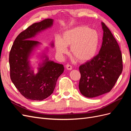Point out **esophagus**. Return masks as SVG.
Masks as SVG:
<instances>
[{
    "instance_id": "esophagus-1",
    "label": "esophagus",
    "mask_w": 131,
    "mask_h": 131,
    "mask_svg": "<svg viewBox=\"0 0 131 131\" xmlns=\"http://www.w3.org/2000/svg\"><path fill=\"white\" fill-rule=\"evenodd\" d=\"M66 69L69 70H70L72 69V66H70V65H69V64H67L66 66Z\"/></svg>"
}]
</instances>
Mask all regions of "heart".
Returning a JSON list of instances; mask_svg holds the SVG:
<instances>
[{
    "instance_id": "heart-1",
    "label": "heart",
    "mask_w": 131,
    "mask_h": 131,
    "mask_svg": "<svg viewBox=\"0 0 131 131\" xmlns=\"http://www.w3.org/2000/svg\"><path fill=\"white\" fill-rule=\"evenodd\" d=\"M100 38L97 31L86 26L75 27L63 32L62 38H55V47L59 55L68 52L70 46L72 56L79 62L92 59L98 52Z\"/></svg>"
}]
</instances>
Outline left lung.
<instances>
[{
    "instance_id": "8db88e82",
    "label": "left lung",
    "mask_w": 131,
    "mask_h": 131,
    "mask_svg": "<svg viewBox=\"0 0 131 131\" xmlns=\"http://www.w3.org/2000/svg\"><path fill=\"white\" fill-rule=\"evenodd\" d=\"M103 37L98 54L79 67V88L83 96L93 98L109 92L121 75L123 66L120 47L109 29L101 23Z\"/></svg>"
}]
</instances>
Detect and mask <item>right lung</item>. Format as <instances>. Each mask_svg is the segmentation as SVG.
<instances>
[{
	"mask_svg": "<svg viewBox=\"0 0 131 131\" xmlns=\"http://www.w3.org/2000/svg\"><path fill=\"white\" fill-rule=\"evenodd\" d=\"M53 19H45L35 23L15 39L9 54L10 78L22 96L32 101H42L53 92L59 77L64 72L63 64L49 60L48 48L39 56L38 73H34L30 58L41 43L31 40L39 33L53 25ZM53 47V41L51 43Z\"/></svg>",
	"mask_w": 131,
	"mask_h": 131,
	"instance_id": "right-lung-1",
	"label": "right lung"
}]
</instances>
